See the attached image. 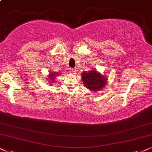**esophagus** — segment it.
<instances>
[{
	"label": "esophagus",
	"mask_w": 152,
	"mask_h": 152,
	"mask_svg": "<svg viewBox=\"0 0 152 152\" xmlns=\"http://www.w3.org/2000/svg\"><path fill=\"white\" fill-rule=\"evenodd\" d=\"M69 72L72 73V74H74V73H76V69H75L71 68L69 69Z\"/></svg>",
	"instance_id": "obj_1"
}]
</instances>
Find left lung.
<instances>
[{
	"mask_svg": "<svg viewBox=\"0 0 152 152\" xmlns=\"http://www.w3.org/2000/svg\"><path fill=\"white\" fill-rule=\"evenodd\" d=\"M82 80L85 86L92 92L99 91L107 83L106 78L96 69L89 71L88 72H83Z\"/></svg>",
	"mask_w": 152,
	"mask_h": 152,
	"instance_id": "obj_1",
	"label": "left lung"
}]
</instances>
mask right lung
<instances>
[{"instance_id":"1","label":"right lung","mask_w":152,"mask_h":152,"mask_svg":"<svg viewBox=\"0 0 152 152\" xmlns=\"http://www.w3.org/2000/svg\"><path fill=\"white\" fill-rule=\"evenodd\" d=\"M58 73H56V72L50 73L49 76H48V78H49V80H50L49 83H53L54 81H55V78L56 76H58Z\"/></svg>"}]
</instances>
